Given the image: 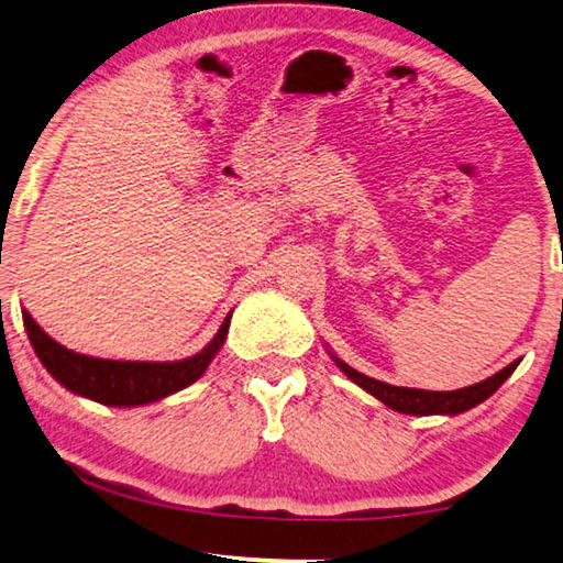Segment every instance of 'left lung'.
I'll use <instances>...</instances> for the list:
<instances>
[{"label":"left lung","mask_w":563,"mask_h":563,"mask_svg":"<svg viewBox=\"0 0 563 563\" xmlns=\"http://www.w3.org/2000/svg\"><path fill=\"white\" fill-rule=\"evenodd\" d=\"M334 362L340 365L344 375L352 379V383H357L362 387V390L375 395L379 402L387 405V408L405 415H457V412L471 410L483 400H488V397L496 393L498 387L511 377V372L518 367V360H516L508 367L496 372L493 377L483 379V383L461 387V390H451V393H430V390H415V387H395V385L379 383V379L362 375V372L344 365L342 360L334 357Z\"/></svg>","instance_id":"8db88e82"}]
</instances>
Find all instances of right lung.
I'll return each instance as SVG.
<instances>
[{
	"mask_svg": "<svg viewBox=\"0 0 563 563\" xmlns=\"http://www.w3.org/2000/svg\"><path fill=\"white\" fill-rule=\"evenodd\" d=\"M22 319L40 362L59 385H65L75 395L90 397L95 402L112 405V408H133V405L161 400V397H168L196 383L227 340L231 314L223 319L221 330L201 352L178 362H118L88 357V354H77L52 340L27 311H22Z\"/></svg>",
	"mask_w": 563,
	"mask_h": 563,
	"instance_id": "add662e5",
	"label": "right lung"
}]
</instances>
